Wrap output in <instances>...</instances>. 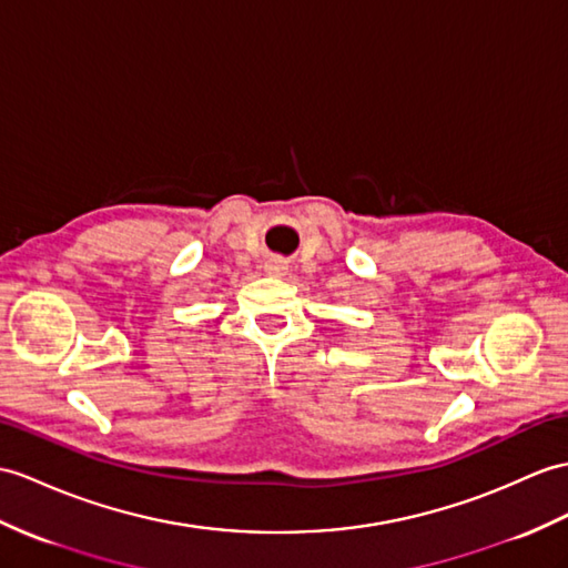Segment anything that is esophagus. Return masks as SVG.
<instances>
[{"label": "esophagus", "mask_w": 568, "mask_h": 568, "mask_svg": "<svg viewBox=\"0 0 568 568\" xmlns=\"http://www.w3.org/2000/svg\"><path fill=\"white\" fill-rule=\"evenodd\" d=\"M285 261L283 258H278V256H273V258H268L266 261V271L271 273V275H281V273H285Z\"/></svg>", "instance_id": "1"}]
</instances>
